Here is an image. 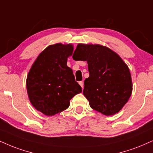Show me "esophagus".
I'll return each instance as SVG.
<instances>
[{
	"mask_svg": "<svg viewBox=\"0 0 153 153\" xmlns=\"http://www.w3.org/2000/svg\"><path fill=\"white\" fill-rule=\"evenodd\" d=\"M79 84H80V85L81 86V88H82V89H83V88H84L83 82H82V81H80V82H79Z\"/></svg>",
	"mask_w": 153,
	"mask_h": 153,
	"instance_id": "1",
	"label": "esophagus"
}]
</instances>
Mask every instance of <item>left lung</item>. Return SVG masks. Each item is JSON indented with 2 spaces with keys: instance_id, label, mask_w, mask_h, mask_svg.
<instances>
[{
  "instance_id": "1",
  "label": "left lung",
  "mask_w": 153,
  "mask_h": 153,
  "mask_svg": "<svg viewBox=\"0 0 153 153\" xmlns=\"http://www.w3.org/2000/svg\"><path fill=\"white\" fill-rule=\"evenodd\" d=\"M74 55L88 62L90 76L85 80L83 95L91 108L105 115L118 113L132 91L128 65L117 53L100 45L78 44Z\"/></svg>"
}]
</instances>
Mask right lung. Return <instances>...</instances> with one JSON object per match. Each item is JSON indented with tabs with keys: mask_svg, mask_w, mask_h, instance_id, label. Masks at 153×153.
I'll list each match as a JSON object with an SVG mask.
<instances>
[{
	"mask_svg": "<svg viewBox=\"0 0 153 153\" xmlns=\"http://www.w3.org/2000/svg\"><path fill=\"white\" fill-rule=\"evenodd\" d=\"M72 45L57 43L39 55L29 71L26 87L31 104L44 115H54L67 109L70 100L82 92L67 66L73 54Z\"/></svg>",
	"mask_w": 153,
	"mask_h": 153,
	"instance_id": "1",
	"label": "right lung"
}]
</instances>
